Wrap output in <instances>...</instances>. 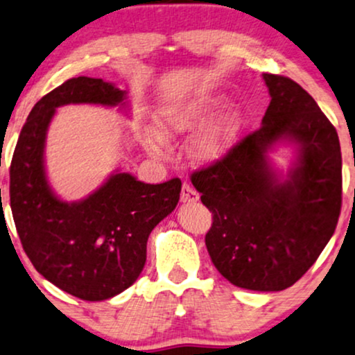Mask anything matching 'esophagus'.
<instances>
[{"instance_id":"obj_1","label":"esophagus","mask_w":355,"mask_h":355,"mask_svg":"<svg viewBox=\"0 0 355 355\" xmlns=\"http://www.w3.org/2000/svg\"><path fill=\"white\" fill-rule=\"evenodd\" d=\"M180 200H182V202H196L198 200H200V195H198V191L193 190V187L188 185V183H183Z\"/></svg>"}]
</instances>
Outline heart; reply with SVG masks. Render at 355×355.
<instances>
[{
	"label": "heart",
	"instance_id": "heart-1",
	"mask_svg": "<svg viewBox=\"0 0 355 355\" xmlns=\"http://www.w3.org/2000/svg\"><path fill=\"white\" fill-rule=\"evenodd\" d=\"M224 105V98L212 94H196L160 108L155 115L157 130H146L144 148L154 155H164L168 149L167 138L190 135ZM239 135V118L235 113H225L209 126L200 131L190 144V153L200 162H216L234 148Z\"/></svg>",
	"mask_w": 355,
	"mask_h": 355
}]
</instances>
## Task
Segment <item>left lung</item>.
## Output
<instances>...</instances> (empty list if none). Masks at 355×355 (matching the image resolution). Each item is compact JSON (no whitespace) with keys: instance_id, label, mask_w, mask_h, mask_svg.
Segmentation results:
<instances>
[{"instance_id":"left-lung-1","label":"left lung","mask_w":355,"mask_h":355,"mask_svg":"<svg viewBox=\"0 0 355 355\" xmlns=\"http://www.w3.org/2000/svg\"><path fill=\"white\" fill-rule=\"evenodd\" d=\"M263 79L271 102L261 128L191 173V183L212 212L206 247L217 271L242 289L276 292L295 284L333 237L343 160L336 128L313 97L286 76ZM284 140L297 159L281 181L267 150Z\"/></svg>"}]
</instances>
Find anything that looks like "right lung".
I'll return each instance as SVG.
<instances>
[{
  "label": "right lung",
  "mask_w": 355,
  "mask_h": 355,
  "mask_svg": "<svg viewBox=\"0 0 355 355\" xmlns=\"http://www.w3.org/2000/svg\"><path fill=\"white\" fill-rule=\"evenodd\" d=\"M126 91L102 79H68L32 108L9 170V198L19 239L46 281L89 302L115 297L133 284L146 263L149 234L180 200V178L149 185L115 172L81 201L55 195L45 173L46 131L68 103L126 107Z\"/></svg>",
  "instance_id": "1"
}]
</instances>
